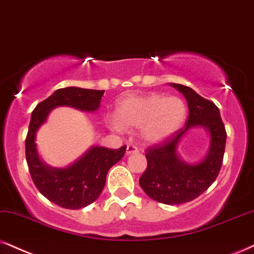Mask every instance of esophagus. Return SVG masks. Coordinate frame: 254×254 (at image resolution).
Wrapping results in <instances>:
<instances>
[{"label":"esophagus","mask_w":254,"mask_h":254,"mask_svg":"<svg viewBox=\"0 0 254 254\" xmlns=\"http://www.w3.org/2000/svg\"><path fill=\"white\" fill-rule=\"evenodd\" d=\"M138 152V147L134 146L133 144H127V155H131V153H137Z\"/></svg>","instance_id":"esophagus-1"}]
</instances>
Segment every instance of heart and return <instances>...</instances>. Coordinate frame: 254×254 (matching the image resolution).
I'll return each instance as SVG.
<instances>
[{
    "mask_svg": "<svg viewBox=\"0 0 254 254\" xmlns=\"http://www.w3.org/2000/svg\"><path fill=\"white\" fill-rule=\"evenodd\" d=\"M186 118V105L183 99L163 94L125 98L120 102L112 129L142 127V137L149 143H158L171 137L181 129Z\"/></svg>",
    "mask_w": 254,
    "mask_h": 254,
    "instance_id": "b5f03b06",
    "label": "heart"
}]
</instances>
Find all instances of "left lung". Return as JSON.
<instances>
[{
	"instance_id": "1",
	"label": "left lung",
	"mask_w": 254,
	"mask_h": 254,
	"mask_svg": "<svg viewBox=\"0 0 254 254\" xmlns=\"http://www.w3.org/2000/svg\"><path fill=\"white\" fill-rule=\"evenodd\" d=\"M181 91L189 107L186 125L163 142L147 147V166L139 185L151 199L166 205L188 203L199 197L213 184L223 164L226 144L225 125L213 102L201 97L194 90L182 84H171ZM204 126L211 136L207 157L194 166L186 165L177 155V145L189 128Z\"/></svg>"
}]
</instances>
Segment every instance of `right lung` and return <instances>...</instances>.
Here are the masks:
<instances>
[{
	"label": "right lung",
	"instance_id": "right-lung-1",
	"mask_svg": "<svg viewBox=\"0 0 254 254\" xmlns=\"http://www.w3.org/2000/svg\"><path fill=\"white\" fill-rule=\"evenodd\" d=\"M104 90L82 89L76 86L59 89L41 103L31 114L25 138V159L35 186L47 199L61 207L78 210L94 203L103 191L107 173L124 156L127 145L120 149L94 146L72 165L53 169L43 164L35 144L36 131L54 108L68 105L82 111L99 108Z\"/></svg>",
	"mask_w": 254,
	"mask_h": 254
}]
</instances>
